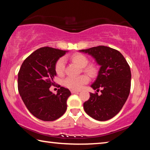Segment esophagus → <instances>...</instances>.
<instances>
[{"instance_id":"34e87169","label":"esophagus","mask_w":150,"mask_h":150,"mask_svg":"<svg viewBox=\"0 0 150 150\" xmlns=\"http://www.w3.org/2000/svg\"><path fill=\"white\" fill-rule=\"evenodd\" d=\"M79 92H80V91H76V90H71V93L72 94L75 93H79Z\"/></svg>"}]
</instances>
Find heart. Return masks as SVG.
Masks as SVG:
<instances>
[{"label":"heart","mask_w":150,"mask_h":150,"mask_svg":"<svg viewBox=\"0 0 150 150\" xmlns=\"http://www.w3.org/2000/svg\"><path fill=\"white\" fill-rule=\"evenodd\" d=\"M71 59L79 67H83V71L91 77H94L97 73V69L95 65L92 64L87 65L88 63V59L85 55L81 54H73L71 57ZM65 67V59L63 57L59 58L55 64V71L58 75H62L64 73ZM89 78L86 75L77 77H68L64 81V85L71 89L79 90L82 88L85 84H87Z\"/></svg>","instance_id":"1"}]
</instances>
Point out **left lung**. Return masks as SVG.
<instances>
[{
  "mask_svg": "<svg viewBox=\"0 0 150 150\" xmlns=\"http://www.w3.org/2000/svg\"><path fill=\"white\" fill-rule=\"evenodd\" d=\"M79 52L91 55L100 66L97 78L91 87L96 91L100 88L101 95L91 93L83 108L95 120H108L120 111L130 94V66L120 52L107 46L99 45Z\"/></svg>",
  "mask_w": 150,
  "mask_h": 150,
  "instance_id": "1",
  "label": "left lung"
}]
</instances>
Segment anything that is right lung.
Masks as SVG:
<instances>
[{"mask_svg":"<svg viewBox=\"0 0 150 150\" xmlns=\"http://www.w3.org/2000/svg\"><path fill=\"white\" fill-rule=\"evenodd\" d=\"M67 52L50 47H41L24 61L19 70L20 95L30 112L40 120H55L67 110L70 91L61 87L56 95L50 91L51 86L55 85V63Z\"/></svg>","mask_w":150,"mask_h":150,"instance_id":"obj_1","label":"right lung"}]
</instances>
